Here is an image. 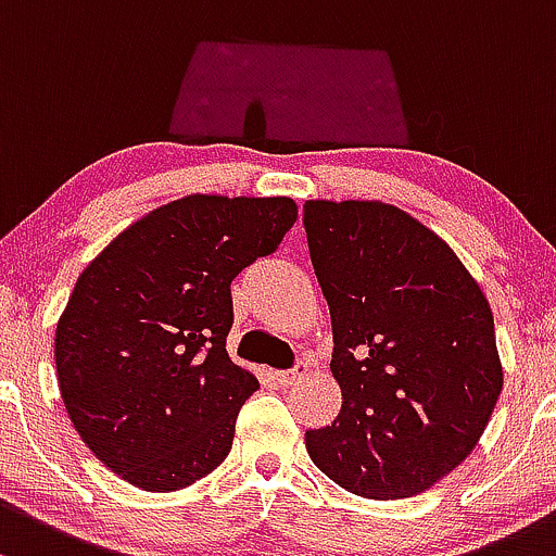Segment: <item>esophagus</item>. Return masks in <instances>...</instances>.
Here are the masks:
<instances>
[{"instance_id":"1","label":"esophagus","mask_w":556,"mask_h":556,"mask_svg":"<svg viewBox=\"0 0 556 556\" xmlns=\"http://www.w3.org/2000/svg\"><path fill=\"white\" fill-rule=\"evenodd\" d=\"M306 370H308L306 362H295V365L290 367V370H279L277 372V381L282 383V386H293L295 381H301V378L306 376Z\"/></svg>"}]
</instances>
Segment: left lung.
I'll return each instance as SVG.
<instances>
[{
	"label": "left lung",
	"mask_w": 556,
	"mask_h": 556,
	"mask_svg": "<svg viewBox=\"0 0 556 556\" xmlns=\"http://www.w3.org/2000/svg\"><path fill=\"white\" fill-rule=\"evenodd\" d=\"M303 226L343 394L338 418L306 431L308 455L354 495L424 493L475 450L504 386L488 298L391 204L314 200Z\"/></svg>",
	"instance_id": "1"
}]
</instances>
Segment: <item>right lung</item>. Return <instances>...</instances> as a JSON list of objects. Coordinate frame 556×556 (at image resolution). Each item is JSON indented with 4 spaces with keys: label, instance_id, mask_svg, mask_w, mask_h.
Returning <instances> with one entry per match:
<instances>
[{
    "label": "right lung",
    "instance_id": "1",
    "mask_svg": "<svg viewBox=\"0 0 556 556\" xmlns=\"http://www.w3.org/2000/svg\"><path fill=\"white\" fill-rule=\"evenodd\" d=\"M288 197H186L81 271L55 330L63 405L85 445L140 490L224 464L258 378L233 365L231 282L293 229Z\"/></svg>",
    "mask_w": 556,
    "mask_h": 556
}]
</instances>
